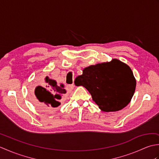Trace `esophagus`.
I'll use <instances>...</instances> for the list:
<instances>
[{
    "instance_id": "1",
    "label": "esophagus",
    "mask_w": 159,
    "mask_h": 159,
    "mask_svg": "<svg viewBox=\"0 0 159 159\" xmlns=\"http://www.w3.org/2000/svg\"><path fill=\"white\" fill-rule=\"evenodd\" d=\"M74 84H72V85H68L66 87V89L67 91H71V90H72L74 89Z\"/></svg>"
}]
</instances>
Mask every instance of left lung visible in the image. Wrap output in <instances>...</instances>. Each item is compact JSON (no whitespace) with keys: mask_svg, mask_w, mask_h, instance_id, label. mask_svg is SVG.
<instances>
[{"mask_svg":"<svg viewBox=\"0 0 159 159\" xmlns=\"http://www.w3.org/2000/svg\"><path fill=\"white\" fill-rule=\"evenodd\" d=\"M74 83L85 87L93 100L105 112L117 111L127 106L136 87L130 67L117 59L85 67Z\"/></svg>","mask_w":159,"mask_h":159,"instance_id":"left-lung-1","label":"left lung"}]
</instances>
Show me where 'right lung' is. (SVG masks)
Segmentation results:
<instances>
[{
	"mask_svg": "<svg viewBox=\"0 0 159 159\" xmlns=\"http://www.w3.org/2000/svg\"><path fill=\"white\" fill-rule=\"evenodd\" d=\"M42 86H38L33 93V99L36 106L46 112L56 110L63 101V98L66 93L63 85H57L55 80L46 76L42 79L40 76L36 78V83Z\"/></svg>",
	"mask_w": 159,
	"mask_h": 159,
	"instance_id": "obj_1",
	"label": "right lung"
}]
</instances>
